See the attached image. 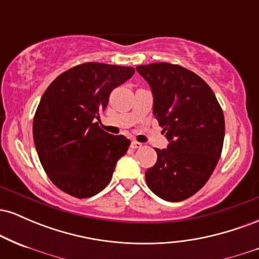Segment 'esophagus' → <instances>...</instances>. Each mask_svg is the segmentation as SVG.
<instances>
[{
  "label": "esophagus",
  "mask_w": 259,
  "mask_h": 259,
  "mask_svg": "<svg viewBox=\"0 0 259 259\" xmlns=\"http://www.w3.org/2000/svg\"><path fill=\"white\" fill-rule=\"evenodd\" d=\"M130 146H132V148H134V150H136V148H141L142 144H140V142H138V141H133Z\"/></svg>",
  "instance_id": "obj_1"
}]
</instances>
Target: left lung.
<instances>
[{
    "instance_id": "8db88e82",
    "label": "left lung",
    "mask_w": 259,
    "mask_h": 259,
    "mask_svg": "<svg viewBox=\"0 0 259 259\" xmlns=\"http://www.w3.org/2000/svg\"><path fill=\"white\" fill-rule=\"evenodd\" d=\"M153 95V114L168 146L156 148L157 162L146 183L162 200L191 197L214 170L222 154L225 121L212 89L197 74L170 63L136 67Z\"/></svg>"
}]
</instances>
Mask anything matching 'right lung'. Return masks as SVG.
<instances>
[{
	"label": "right lung",
	"instance_id": "obj_1",
	"mask_svg": "<svg viewBox=\"0 0 259 259\" xmlns=\"http://www.w3.org/2000/svg\"><path fill=\"white\" fill-rule=\"evenodd\" d=\"M134 73L132 67L90 62L62 73L45 91L32 135L45 171L62 191L91 197L111 181L130 140L106 133L96 120L113 89Z\"/></svg>",
	"mask_w": 259,
	"mask_h": 259
}]
</instances>
